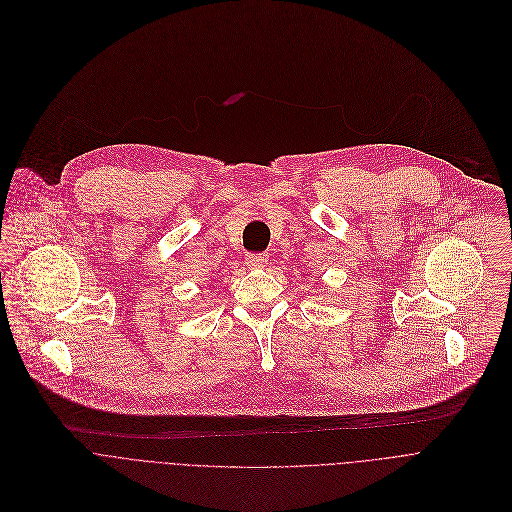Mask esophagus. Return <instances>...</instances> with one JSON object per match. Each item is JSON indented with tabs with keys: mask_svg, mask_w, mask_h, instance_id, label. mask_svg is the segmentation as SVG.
Listing matches in <instances>:
<instances>
[{
	"mask_svg": "<svg viewBox=\"0 0 512 512\" xmlns=\"http://www.w3.org/2000/svg\"><path fill=\"white\" fill-rule=\"evenodd\" d=\"M268 264L266 254H248L246 256V266L248 268H264Z\"/></svg>",
	"mask_w": 512,
	"mask_h": 512,
	"instance_id": "34e87169",
	"label": "esophagus"
}]
</instances>
